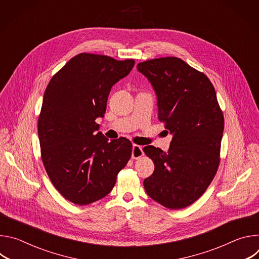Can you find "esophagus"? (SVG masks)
I'll use <instances>...</instances> for the list:
<instances>
[{"label": "esophagus", "mask_w": 259, "mask_h": 259, "mask_svg": "<svg viewBox=\"0 0 259 259\" xmlns=\"http://www.w3.org/2000/svg\"><path fill=\"white\" fill-rule=\"evenodd\" d=\"M143 152H142V147L140 145L137 144H133L132 147V159L134 160H138L141 157H143Z\"/></svg>", "instance_id": "1"}]
</instances>
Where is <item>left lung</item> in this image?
<instances>
[{
	"label": "left lung",
	"mask_w": 259,
	"mask_h": 259,
	"mask_svg": "<svg viewBox=\"0 0 259 259\" xmlns=\"http://www.w3.org/2000/svg\"><path fill=\"white\" fill-rule=\"evenodd\" d=\"M158 97V118L172 134L169 151L147 145L155 164L144 179L146 194L169 209L196 202L210 186L219 163L225 118L215 89L204 72L178 57H160L137 64Z\"/></svg>",
	"instance_id": "1"
}]
</instances>
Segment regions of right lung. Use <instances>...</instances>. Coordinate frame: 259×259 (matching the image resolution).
I'll return each mask as SVG.
<instances>
[{
	"instance_id": "obj_1",
	"label": "right lung",
	"mask_w": 259,
	"mask_h": 259,
	"mask_svg": "<svg viewBox=\"0 0 259 259\" xmlns=\"http://www.w3.org/2000/svg\"><path fill=\"white\" fill-rule=\"evenodd\" d=\"M134 64V59L80 53L45 90L38 120L41 157L54 188L73 204L89 205L108 195L131 158V141L96 134L95 120L105 113L110 89Z\"/></svg>"
}]
</instances>
